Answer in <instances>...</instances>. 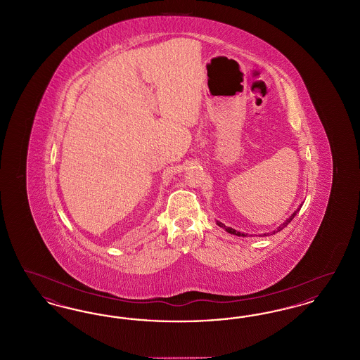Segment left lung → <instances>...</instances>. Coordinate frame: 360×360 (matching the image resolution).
I'll list each match as a JSON object with an SVG mask.
<instances>
[{
	"label": "left lung",
	"mask_w": 360,
	"mask_h": 360,
	"mask_svg": "<svg viewBox=\"0 0 360 360\" xmlns=\"http://www.w3.org/2000/svg\"><path fill=\"white\" fill-rule=\"evenodd\" d=\"M300 207H301V206H300ZM300 207H298V209H297V210H295V212H294V213H292V214H291L290 217H289V219H288V220H286V221H285V223L281 224V225H279V226H278V228H276V229H275L274 232H270V233H264V235H263V236H269V235H274V233H276V232H279V231H282V229H283V228H285V226H286V225H288V224L290 223L291 220H292V219H294V216H295V214H297V213H298V210H300ZM217 224H219V225H220V226H224V228H225V225H223V224H221V223H217ZM225 229H226V231H228V232H229V233H232V235H238V236H245V235H244V233H240V232H238V231H235V229H232V228H225Z\"/></svg>",
	"instance_id": "8db88e82"
}]
</instances>
